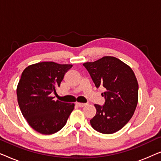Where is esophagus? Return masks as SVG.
Wrapping results in <instances>:
<instances>
[{"instance_id":"1","label":"esophagus","mask_w":161,"mask_h":161,"mask_svg":"<svg viewBox=\"0 0 161 161\" xmlns=\"http://www.w3.org/2000/svg\"><path fill=\"white\" fill-rule=\"evenodd\" d=\"M76 105H78V106H79V107H84L85 105H86V103H76Z\"/></svg>"}]
</instances>
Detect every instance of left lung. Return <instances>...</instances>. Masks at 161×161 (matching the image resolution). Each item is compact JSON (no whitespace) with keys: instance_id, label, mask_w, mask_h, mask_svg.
<instances>
[{"instance_id":"obj_1","label":"left lung","mask_w":161,"mask_h":161,"mask_svg":"<svg viewBox=\"0 0 161 161\" xmlns=\"http://www.w3.org/2000/svg\"><path fill=\"white\" fill-rule=\"evenodd\" d=\"M95 86H103L105 104L94 105L96 115L90 120L97 132L111 134L119 130L133 116L138 104V84L133 69L117 58L104 56L83 64Z\"/></svg>"}]
</instances>
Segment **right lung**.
I'll use <instances>...</instances> for the list:
<instances>
[{
	"instance_id": "right-lung-1",
	"label": "right lung",
	"mask_w": 161,
	"mask_h": 161,
	"mask_svg": "<svg viewBox=\"0 0 161 161\" xmlns=\"http://www.w3.org/2000/svg\"><path fill=\"white\" fill-rule=\"evenodd\" d=\"M72 64L44 61L28 66L23 70L17 87L22 114L34 130L50 135L60 130L73 111L74 103L53 100L66 72Z\"/></svg>"
}]
</instances>
